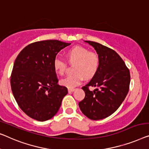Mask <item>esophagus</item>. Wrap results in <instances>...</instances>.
Segmentation results:
<instances>
[{"label":"esophagus","mask_w":149,"mask_h":149,"mask_svg":"<svg viewBox=\"0 0 149 149\" xmlns=\"http://www.w3.org/2000/svg\"><path fill=\"white\" fill-rule=\"evenodd\" d=\"M74 90H74V88H69V89H68V92H70H70H73Z\"/></svg>","instance_id":"esophagus-1"}]
</instances>
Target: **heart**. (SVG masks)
I'll return each mask as SVG.
<instances>
[{
	"instance_id": "b5f03b06",
	"label": "heart",
	"mask_w": 149,
	"mask_h": 149,
	"mask_svg": "<svg viewBox=\"0 0 149 149\" xmlns=\"http://www.w3.org/2000/svg\"><path fill=\"white\" fill-rule=\"evenodd\" d=\"M66 59L70 64H74L72 75L62 79L60 83L68 88H74L79 85L84 78L90 79L98 71L100 58L96 52H90L82 46H74L65 53ZM68 63L65 59L56 57L53 61V68L60 75L65 74Z\"/></svg>"
}]
</instances>
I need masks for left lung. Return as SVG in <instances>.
Returning <instances> with one entry per match:
<instances>
[{"instance_id":"1","label":"left lung","mask_w":149,"mask_h":149,"mask_svg":"<svg viewBox=\"0 0 149 149\" xmlns=\"http://www.w3.org/2000/svg\"><path fill=\"white\" fill-rule=\"evenodd\" d=\"M96 51L100 58L97 74L82 87L85 97L79 102L82 113L94 120L110 116L123 103L129 90L130 75L123 59L112 49L86 41ZM90 86L96 87L90 91Z\"/></svg>"}]
</instances>
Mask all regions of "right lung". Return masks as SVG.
<instances>
[{"label":"right lung","mask_w":149,"mask_h":149,"mask_svg":"<svg viewBox=\"0 0 149 149\" xmlns=\"http://www.w3.org/2000/svg\"><path fill=\"white\" fill-rule=\"evenodd\" d=\"M70 44L58 40L34 42L15 59L11 90L20 108L31 118L46 121L58 112L68 88L57 84L53 61L59 51Z\"/></svg>","instance_id":"1"}]
</instances>
